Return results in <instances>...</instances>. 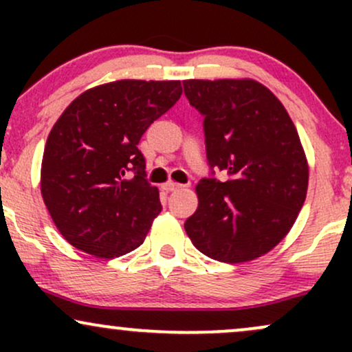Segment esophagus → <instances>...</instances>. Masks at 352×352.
<instances>
[{
    "label": "esophagus",
    "instance_id": "1",
    "mask_svg": "<svg viewBox=\"0 0 352 352\" xmlns=\"http://www.w3.org/2000/svg\"><path fill=\"white\" fill-rule=\"evenodd\" d=\"M162 188L165 190V192H173V190L182 188V185L180 184H175V182H167V184L162 185Z\"/></svg>",
    "mask_w": 352,
    "mask_h": 352
}]
</instances>
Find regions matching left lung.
<instances>
[{
	"mask_svg": "<svg viewBox=\"0 0 352 352\" xmlns=\"http://www.w3.org/2000/svg\"><path fill=\"white\" fill-rule=\"evenodd\" d=\"M184 91L204 119L210 167L185 232L199 252L223 263L260 258L288 235L305 204L309 167L292 117L253 79H188Z\"/></svg>",
	"mask_w": 352,
	"mask_h": 352,
	"instance_id": "left-lung-1",
	"label": "left lung"
}]
</instances>
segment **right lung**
I'll list each match as a JSON object with an SVG mask.
<instances>
[{"label": "right lung", "instance_id": "1", "mask_svg": "<svg viewBox=\"0 0 352 352\" xmlns=\"http://www.w3.org/2000/svg\"><path fill=\"white\" fill-rule=\"evenodd\" d=\"M180 96V80H114L87 89L56 120L41 195L67 243L106 260L144 243L162 205L137 145Z\"/></svg>", "mask_w": 352, "mask_h": 352}]
</instances>
